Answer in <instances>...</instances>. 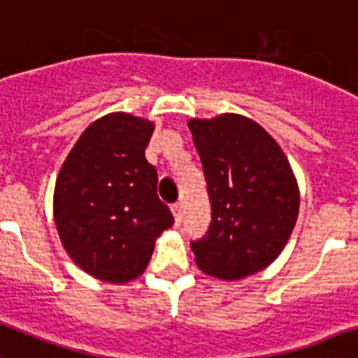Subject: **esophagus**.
<instances>
[{"instance_id": "1", "label": "esophagus", "mask_w": 358, "mask_h": 358, "mask_svg": "<svg viewBox=\"0 0 358 358\" xmlns=\"http://www.w3.org/2000/svg\"><path fill=\"white\" fill-rule=\"evenodd\" d=\"M171 213H173V218H176V225H181V220H182L181 203H173V205H171Z\"/></svg>"}]
</instances>
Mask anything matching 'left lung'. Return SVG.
Segmentation results:
<instances>
[{"label": "left lung", "mask_w": 358, "mask_h": 358, "mask_svg": "<svg viewBox=\"0 0 358 358\" xmlns=\"http://www.w3.org/2000/svg\"><path fill=\"white\" fill-rule=\"evenodd\" d=\"M203 164L213 222L192 242L199 270L234 281L279 257L296 225L299 188L287 155L240 114L188 122Z\"/></svg>", "instance_id": "obj_1"}]
</instances>
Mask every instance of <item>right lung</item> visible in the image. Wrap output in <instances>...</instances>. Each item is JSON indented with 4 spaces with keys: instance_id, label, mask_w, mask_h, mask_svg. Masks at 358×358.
Listing matches in <instances>:
<instances>
[{
    "instance_id": "1",
    "label": "right lung",
    "mask_w": 358,
    "mask_h": 358,
    "mask_svg": "<svg viewBox=\"0 0 358 358\" xmlns=\"http://www.w3.org/2000/svg\"><path fill=\"white\" fill-rule=\"evenodd\" d=\"M155 125L127 113L96 120L66 157L53 216L68 255L88 275L129 282L145 270L155 240L173 225L145 161Z\"/></svg>"
}]
</instances>
